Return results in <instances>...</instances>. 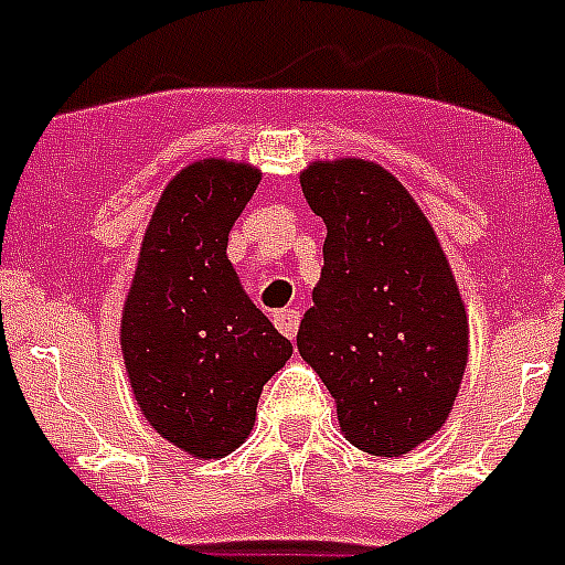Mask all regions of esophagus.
<instances>
[{
  "instance_id": "obj_1",
  "label": "esophagus",
  "mask_w": 565,
  "mask_h": 565,
  "mask_svg": "<svg viewBox=\"0 0 565 565\" xmlns=\"http://www.w3.org/2000/svg\"><path fill=\"white\" fill-rule=\"evenodd\" d=\"M274 326L279 329V334H286L288 340L297 337V329H300V311H294V308H282L274 315Z\"/></svg>"
}]
</instances>
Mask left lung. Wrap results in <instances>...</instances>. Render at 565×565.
<instances>
[{"mask_svg": "<svg viewBox=\"0 0 565 565\" xmlns=\"http://www.w3.org/2000/svg\"><path fill=\"white\" fill-rule=\"evenodd\" d=\"M300 185L329 236L297 349L356 448L406 455L446 423L469 360L446 254L412 194L374 162H315Z\"/></svg>", "mask_w": 565, "mask_h": 565, "instance_id": "8db88e82", "label": "left lung"}]
</instances>
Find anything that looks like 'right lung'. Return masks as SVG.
Masks as SVG:
<instances>
[{
  "label": "right lung",
  "mask_w": 565,
  "mask_h": 565,
  "mask_svg": "<svg viewBox=\"0 0 565 565\" xmlns=\"http://www.w3.org/2000/svg\"><path fill=\"white\" fill-rule=\"evenodd\" d=\"M257 185L254 168L223 159L177 173L145 231L125 300L134 397L166 440L194 457H223L248 437L263 385L294 351L225 257Z\"/></svg>",
  "instance_id": "1"
}]
</instances>
